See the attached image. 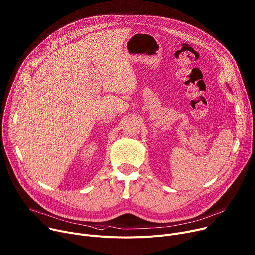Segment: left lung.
<instances>
[{
  "label": "left lung",
  "mask_w": 255,
  "mask_h": 255,
  "mask_svg": "<svg viewBox=\"0 0 255 255\" xmlns=\"http://www.w3.org/2000/svg\"><path fill=\"white\" fill-rule=\"evenodd\" d=\"M228 88H229V87H228ZM229 90H230V88H229ZM230 91H231V90H230Z\"/></svg>",
  "instance_id": "left-lung-1"
}]
</instances>
